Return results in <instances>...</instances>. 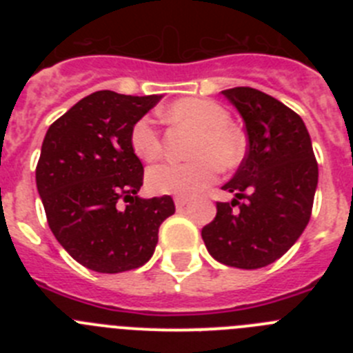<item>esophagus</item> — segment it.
Masks as SVG:
<instances>
[{
	"label": "esophagus",
	"instance_id": "esophagus-1",
	"mask_svg": "<svg viewBox=\"0 0 353 353\" xmlns=\"http://www.w3.org/2000/svg\"><path fill=\"white\" fill-rule=\"evenodd\" d=\"M187 203H189V199H187V198H174V207L179 208V210H180V208L185 207Z\"/></svg>",
	"mask_w": 353,
	"mask_h": 353
}]
</instances>
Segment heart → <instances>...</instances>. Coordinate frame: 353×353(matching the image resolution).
Here are the masks:
<instances>
[{"label": "heart", "mask_w": 353, "mask_h": 353, "mask_svg": "<svg viewBox=\"0 0 353 353\" xmlns=\"http://www.w3.org/2000/svg\"><path fill=\"white\" fill-rule=\"evenodd\" d=\"M166 117L196 129L189 162H161L146 173V185L155 194L192 196L203 191L223 170L239 166L245 154V139L230 125V113L208 99H180L166 109ZM130 146L143 161L161 155L162 143L152 118L143 117L130 130Z\"/></svg>", "instance_id": "heart-1"}]
</instances>
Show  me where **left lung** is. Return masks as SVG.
Wrapping results in <instances>:
<instances>
[{"label":"left lung","mask_w":353,"mask_h":353,"mask_svg":"<svg viewBox=\"0 0 353 353\" xmlns=\"http://www.w3.org/2000/svg\"><path fill=\"white\" fill-rule=\"evenodd\" d=\"M245 123L248 154L223 189L235 198L217 203L201 230L212 258L236 269H261L285 254L310 223L318 164L310 132L295 111L249 88L224 90Z\"/></svg>","instance_id":"1"}]
</instances>
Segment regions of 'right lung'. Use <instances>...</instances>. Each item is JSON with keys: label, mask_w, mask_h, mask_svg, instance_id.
Returning a JSON list of instances; mask_svg holds the SVG:
<instances>
[{"label": "right lung", "mask_w": 353, "mask_h": 353, "mask_svg": "<svg viewBox=\"0 0 353 353\" xmlns=\"http://www.w3.org/2000/svg\"><path fill=\"white\" fill-rule=\"evenodd\" d=\"M161 101L101 90L72 105L46 132L37 189L52 235L77 263L102 274L152 258L171 196L139 198L143 164L130 130Z\"/></svg>", "instance_id": "obj_1"}]
</instances>
